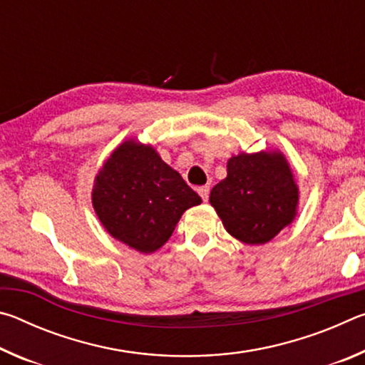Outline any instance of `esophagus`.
Segmentation results:
<instances>
[{
	"label": "esophagus",
	"instance_id": "1",
	"mask_svg": "<svg viewBox=\"0 0 365 365\" xmlns=\"http://www.w3.org/2000/svg\"><path fill=\"white\" fill-rule=\"evenodd\" d=\"M197 193H200L202 201L209 200V187H200V188H197Z\"/></svg>",
	"mask_w": 365,
	"mask_h": 365
}]
</instances>
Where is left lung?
Returning <instances> with one entry per match:
<instances>
[{
  "mask_svg": "<svg viewBox=\"0 0 365 365\" xmlns=\"http://www.w3.org/2000/svg\"><path fill=\"white\" fill-rule=\"evenodd\" d=\"M227 232L240 242H270L296 215L298 188L280 153H242L209 196Z\"/></svg>",
  "mask_w": 365,
  "mask_h": 365,
  "instance_id": "8db88e82",
  "label": "left lung"
}]
</instances>
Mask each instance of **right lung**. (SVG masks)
Returning a JSON list of instances; mask_svg holds the SVG:
<instances>
[{
    "label": "right lung",
    "instance_id": "right-lung-1",
    "mask_svg": "<svg viewBox=\"0 0 365 365\" xmlns=\"http://www.w3.org/2000/svg\"><path fill=\"white\" fill-rule=\"evenodd\" d=\"M201 197L151 146L125 141L110 154L93 187V207L104 228L140 252L159 250L177 222Z\"/></svg>",
    "mask_w": 365,
    "mask_h": 365
}]
</instances>
